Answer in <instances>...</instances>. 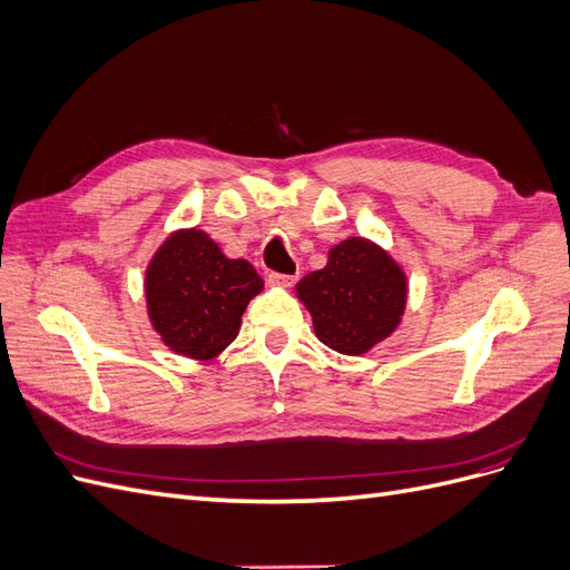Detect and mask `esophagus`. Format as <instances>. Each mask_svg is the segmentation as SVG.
<instances>
[{"mask_svg": "<svg viewBox=\"0 0 570 570\" xmlns=\"http://www.w3.org/2000/svg\"><path fill=\"white\" fill-rule=\"evenodd\" d=\"M297 281V275H285V273H275V271H271L268 273V283L271 285H281V287H289L292 283Z\"/></svg>", "mask_w": 570, "mask_h": 570, "instance_id": "esophagus-1", "label": "esophagus"}]
</instances>
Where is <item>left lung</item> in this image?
<instances>
[{
  "label": "left lung",
  "mask_w": 570,
  "mask_h": 570,
  "mask_svg": "<svg viewBox=\"0 0 570 570\" xmlns=\"http://www.w3.org/2000/svg\"><path fill=\"white\" fill-rule=\"evenodd\" d=\"M297 297L325 347L358 356L400 325L406 278L385 249L364 237H350L331 249L325 268L304 275Z\"/></svg>",
  "instance_id": "obj_1"
}]
</instances>
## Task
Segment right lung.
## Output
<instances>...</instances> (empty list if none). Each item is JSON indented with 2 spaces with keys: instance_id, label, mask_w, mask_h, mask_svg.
I'll return each mask as SVG.
<instances>
[{
  "instance_id": "1",
  "label": "right lung",
  "mask_w": 570,
  "mask_h": 570,
  "mask_svg": "<svg viewBox=\"0 0 570 570\" xmlns=\"http://www.w3.org/2000/svg\"><path fill=\"white\" fill-rule=\"evenodd\" d=\"M147 308L170 350L212 358L237 337L243 314L264 287L245 258H228L202 230L170 235L147 268Z\"/></svg>"
}]
</instances>
